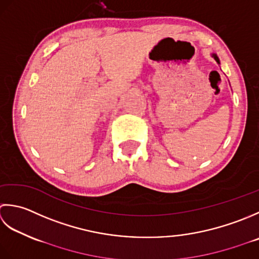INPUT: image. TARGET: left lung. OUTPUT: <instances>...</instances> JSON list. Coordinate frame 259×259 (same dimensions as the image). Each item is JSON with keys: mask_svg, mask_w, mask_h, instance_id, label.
Masks as SVG:
<instances>
[{"mask_svg": "<svg viewBox=\"0 0 259 259\" xmlns=\"http://www.w3.org/2000/svg\"><path fill=\"white\" fill-rule=\"evenodd\" d=\"M212 57L214 58V60H215V61H217V62L219 63V59H218V57H217V56H215V55H212Z\"/></svg>", "mask_w": 259, "mask_h": 259, "instance_id": "8db88e82", "label": "left lung"}]
</instances>
